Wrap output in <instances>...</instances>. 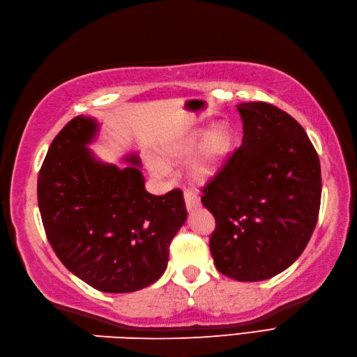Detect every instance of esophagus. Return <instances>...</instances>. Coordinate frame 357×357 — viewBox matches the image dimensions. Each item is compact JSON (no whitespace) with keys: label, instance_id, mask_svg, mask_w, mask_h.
Instances as JSON below:
<instances>
[{"label":"esophagus","instance_id":"34e87169","mask_svg":"<svg viewBox=\"0 0 357 357\" xmlns=\"http://www.w3.org/2000/svg\"><path fill=\"white\" fill-rule=\"evenodd\" d=\"M184 199H185V205L188 211H193V209L200 206V197L197 196V193H195L193 190H187L184 193Z\"/></svg>","mask_w":357,"mask_h":357}]
</instances>
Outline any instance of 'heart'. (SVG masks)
<instances>
[{"instance_id": "b5f03b06", "label": "heart", "mask_w": 357, "mask_h": 357, "mask_svg": "<svg viewBox=\"0 0 357 357\" xmlns=\"http://www.w3.org/2000/svg\"><path fill=\"white\" fill-rule=\"evenodd\" d=\"M199 144L201 146L188 164V172L196 179H208L222 169L226 158L229 157L234 144L232 130L226 123H218L206 135L202 130L195 131L173 146L169 153L173 158L187 157ZM149 167L152 175L157 178H166L169 175L167 166L161 162H152Z\"/></svg>"}]
</instances>
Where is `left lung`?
Returning <instances> with one entry per match:
<instances>
[{
	"label": "left lung",
	"mask_w": 357,
	"mask_h": 357,
	"mask_svg": "<svg viewBox=\"0 0 357 357\" xmlns=\"http://www.w3.org/2000/svg\"><path fill=\"white\" fill-rule=\"evenodd\" d=\"M243 143L204 188L215 218L209 250L217 270L240 282L267 280L303 253L318 220L321 169L307 134L266 102L236 105Z\"/></svg>",
	"instance_id": "left-lung-1"
}]
</instances>
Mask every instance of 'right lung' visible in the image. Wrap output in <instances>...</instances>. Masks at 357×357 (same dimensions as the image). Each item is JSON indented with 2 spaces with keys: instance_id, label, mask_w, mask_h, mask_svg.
Masks as SVG:
<instances>
[{
  "instance_id": "obj_1",
  "label": "right lung",
  "mask_w": 357,
  "mask_h": 357,
  "mask_svg": "<svg viewBox=\"0 0 357 357\" xmlns=\"http://www.w3.org/2000/svg\"><path fill=\"white\" fill-rule=\"evenodd\" d=\"M95 117L77 116L52 140L38 179L45 232L69 271L104 292H134L167 268L169 245L187 220L181 190L146 191L142 161L105 162L89 146L98 139Z\"/></svg>"
}]
</instances>
